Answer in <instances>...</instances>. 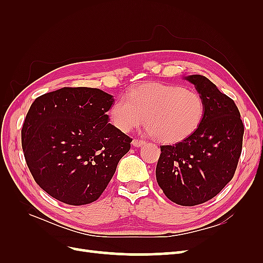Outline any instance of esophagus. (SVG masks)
I'll return each mask as SVG.
<instances>
[{"mask_svg": "<svg viewBox=\"0 0 263 263\" xmlns=\"http://www.w3.org/2000/svg\"><path fill=\"white\" fill-rule=\"evenodd\" d=\"M132 144L134 147H141V146H144L146 142L144 140H140V139H134Z\"/></svg>", "mask_w": 263, "mask_h": 263, "instance_id": "esophagus-1", "label": "esophagus"}]
</instances>
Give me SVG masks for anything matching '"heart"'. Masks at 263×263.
I'll list each match as a JSON object with an SVG mask.
<instances>
[{"label": "heart", "instance_id": "b5f03b06", "mask_svg": "<svg viewBox=\"0 0 263 263\" xmlns=\"http://www.w3.org/2000/svg\"><path fill=\"white\" fill-rule=\"evenodd\" d=\"M204 100L180 85L145 82L118 98L109 109L110 122L118 130L129 133L147 121V133L165 144L190 137L201 125Z\"/></svg>", "mask_w": 263, "mask_h": 263}]
</instances>
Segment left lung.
Wrapping results in <instances>:
<instances>
[{"mask_svg": "<svg viewBox=\"0 0 263 263\" xmlns=\"http://www.w3.org/2000/svg\"><path fill=\"white\" fill-rule=\"evenodd\" d=\"M204 100L198 128L173 146H161L156 178L173 203L194 206L216 196L233 179L241 154L243 124L235 102L208 78H184Z\"/></svg>", "mask_w": 263, "mask_h": 263, "instance_id": "obj_1", "label": "left lung"}]
</instances>
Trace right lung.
Segmentation results:
<instances>
[{
    "mask_svg": "<svg viewBox=\"0 0 263 263\" xmlns=\"http://www.w3.org/2000/svg\"><path fill=\"white\" fill-rule=\"evenodd\" d=\"M110 94L62 87L37 98L22 128V147L37 184L69 205L97 201L132 138L109 124Z\"/></svg>",
    "mask_w": 263,
    "mask_h": 263,
    "instance_id": "obj_1",
    "label": "right lung"
}]
</instances>
